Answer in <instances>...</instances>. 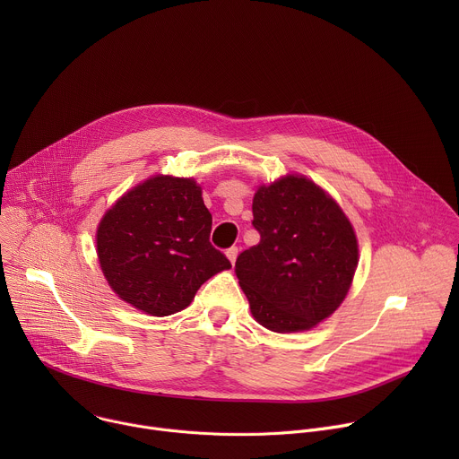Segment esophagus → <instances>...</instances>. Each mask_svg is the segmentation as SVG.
Segmentation results:
<instances>
[{
  "label": "esophagus",
  "mask_w": 459,
  "mask_h": 459,
  "mask_svg": "<svg viewBox=\"0 0 459 459\" xmlns=\"http://www.w3.org/2000/svg\"><path fill=\"white\" fill-rule=\"evenodd\" d=\"M225 254H227V257H229L230 264L234 265V261H236V257H238V248H236V247H230Z\"/></svg>",
  "instance_id": "esophagus-1"
}]
</instances>
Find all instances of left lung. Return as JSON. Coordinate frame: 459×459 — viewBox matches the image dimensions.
<instances>
[{"mask_svg": "<svg viewBox=\"0 0 459 459\" xmlns=\"http://www.w3.org/2000/svg\"><path fill=\"white\" fill-rule=\"evenodd\" d=\"M252 214L261 239L234 267L252 317L278 334L314 329L351 290L359 261L351 220L303 174L259 185Z\"/></svg>", "mask_w": 459, "mask_h": 459, "instance_id": "obj_1", "label": "left lung"}]
</instances>
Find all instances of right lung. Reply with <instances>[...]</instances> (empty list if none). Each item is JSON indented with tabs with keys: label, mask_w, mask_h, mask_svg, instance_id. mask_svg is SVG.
I'll use <instances>...</instances> for the list:
<instances>
[{
	"label": "right lung",
	"mask_w": 459,
	"mask_h": 459,
	"mask_svg": "<svg viewBox=\"0 0 459 459\" xmlns=\"http://www.w3.org/2000/svg\"><path fill=\"white\" fill-rule=\"evenodd\" d=\"M212 214L194 178L154 174L128 188L96 229L101 273L114 294L149 316L186 308L198 289L229 271L211 241Z\"/></svg>",
	"instance_id": "add662e5"
}]
</instances>
